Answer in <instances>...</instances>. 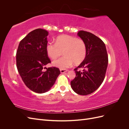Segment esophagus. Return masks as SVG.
<instances>
[{
  "instance_id": "esophagus-1",
  "label": "esophagus",
  "mask_w": 129,
  "mask_h": 129,
  "mask_svg": "<svg viewBox=\"0 0 129 129\" xmlns=\"http://www.w3.org/2000/svg\"><path fill=\"white\" fill-rule=\"evenodd\" d=\"M67 71H68L67 70H66V69H60V72L61 73H64L67 72Z\"/></svg>"
}]
</instances>
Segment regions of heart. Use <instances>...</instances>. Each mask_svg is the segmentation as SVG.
I'll return each instance as SVG.
<instances>
[{"label": "heart", "instance_id": "obj_1", "mask_svg": "<svg viewBox=\"0 0 129 129\" xmlns=\"http://www.w3.org/2000/svg\"><path fill=\"white\" fill-rule=\"evenodd\" d=\"M46 51L48 56L55 58L64 56L53 61V66L62 69L67 68L74 63L80 64L87 55V46L83 40L69 35L58 37L56 43L48 42L46 46Z\"/></svg>", "mask_w": 129, "mask_h": 129}]
</instances>
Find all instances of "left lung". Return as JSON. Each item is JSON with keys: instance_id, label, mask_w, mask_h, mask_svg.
<instances>
[{"instance_id": "1", "label": "left lung", "mask_w": 129, "mask_h": 129, "mask_svg": "<svg viewBox=\"0 0 129 129\" xmlns=\"http://www.w3.org/2000/svg\"><path fill=\"white\" fill-rule=\"evenodd\" d=\"M87 46V55L84 61L74 69L76 76L71 82L76 93L87 95L98 89L104 81L108 63V56L104 42L90 32L80 30L77 33ZM83 68L82 72L78 71Z\"/></svg>"}]
</instances>
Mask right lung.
<instances>
[{
    "instance_id": "right-lung-1",
    "label": "right lung",
    "mask_w": 129,
    "mask_h": 129,
    "mask_svg": "<svg viewBox=\"0 0 129 129\" xmlns=\"http://www.w3.org/2000/svg\"><path fill=\"white\" fill-rule=\"evenodd\" d=\"M47 31L41 28L32 30L19 43L16 54L18 71L26 86L39 93L48 91L60 74L55 67L46 68L51 62L46 51Z\"/></svg>"
}]
</instances>
